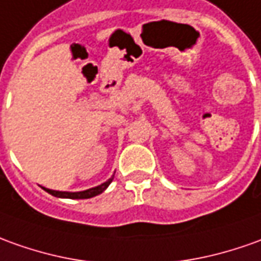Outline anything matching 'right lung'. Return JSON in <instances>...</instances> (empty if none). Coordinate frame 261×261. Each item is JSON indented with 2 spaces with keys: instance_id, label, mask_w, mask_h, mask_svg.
I'll return each mask as SVG.
<instances>
[{
  "instance_id": "add662e5",
  "label": "right lung",
  "mask_w": 261,
  "mask_h": 261,
  "mask_svg": "<svg viewBox=\"0 0 261 261\" xmlns=\"http://www.w3.org/2000/svg\"><path fill=\"white\" fill-rule=\"evenodd\" d=\"M113 176L111 179H108L107 182L102 183L99 186L92 189H88V190H84V192H58V190H51V189H45L49 195L55 196V197H65V199H89V197H93V196L100 195L105 189L112 183Z\"/></svg>"
}]
</instances>
